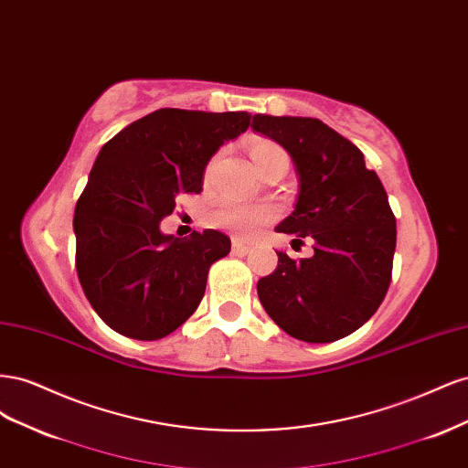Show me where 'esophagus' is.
<instances>
[{"label": "esophagus", "instance_id": "34e87169", "mask_svg": "<svg viewBox=\"0 0 468 468\" xmlns=\"http://www.w3.org/2000/svg\"><path fill=\"white\" fill-rule=\"evenodd\" d=\"M251 250L250 244H244L242 239H232V251L238 253V256H244V253H248Z\"/></svg>", "mask_w": 468, "mask_h": 468}]
</instances>
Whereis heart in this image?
Wrapping results in <instances>:
<instances>
[{"label": "heart", "mask_w": 468, "mask_h": 468, "mask_svg": "<svg viewBox=\"0 0 468 468\" xmlns=\"http://www.w3.org/2000/svg\"><path fill=\"white\" fill-rule=\"evenodd\" d=\"M282 152L277 144L265 143V140H258L250 148L251 162L256 167H260L269 155ZM277 215L275 207L271 205H244L238 201H222L215 208L210 210L208 222L218 229L230 230L236 234H253L260 230L263 224L271 222Z\"/></svg>", "instance_id": "heart-1"}]
</instances>
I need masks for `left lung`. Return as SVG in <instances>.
Masks as SVG:
<instances>
[{
  "mask_svg": "<svg viewBox=\"0 0 468 468\" xmlns=\"http://www.w3.org/2000/svg\"><path fill=\"white\" fill-rule=\"evenodd\" d=\"M251 129L285 148L299 176L294 210L275 230L314 239L313 258L277 251V269L258 281L260 301L289 335L335 342L361 328L388 291L396 218L387 191L363 152L318 119L253 115Z\"/></svg>",
  "mask_w": 468,
  "mask_h": 468,
  "instance_id": "8db88e82",
  "label": "left lung"
}]
</instances>
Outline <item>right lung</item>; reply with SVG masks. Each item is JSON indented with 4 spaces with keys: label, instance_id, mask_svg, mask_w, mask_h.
Segmentation results:
<instances>
[{
    "label": "right lung",
    "instance_id": "right-lung-1",
    "mask_svg": "<svg viewBox=\"0 0 468 468\" xmlns=\"http://www.w3.org/2000/svg\"><path fill=\"white\" fill-rule=\"evenodd\" d=\"M246 111L158 109L99 152L74 215L76 269L90 304L115 332L154 342L199 306L208 267L230 238L160 230L181 193H201L208 160L248 131Z\"/></svg>",
    "mask_w": 468,
    "mask_h": 468
}]
</instances>
